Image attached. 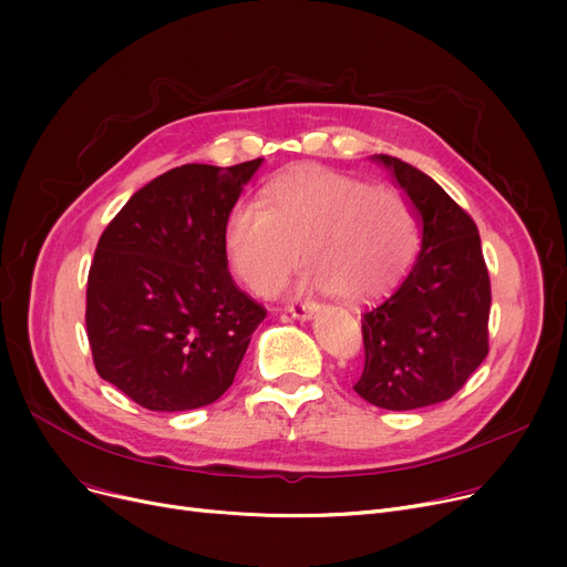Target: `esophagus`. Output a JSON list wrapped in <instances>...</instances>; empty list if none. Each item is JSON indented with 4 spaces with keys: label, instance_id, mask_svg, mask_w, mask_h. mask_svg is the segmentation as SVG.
<instances>
[{
    "label": "esophagus",
    "instance_id": "esophagus-1",
    "mask_svg": "<svg viewBox=\"0 0 567 567\" xmlns=\"http://www.w3.org/2000/svg\"><path fill=\"white\" fill-rule=\"evenodd\" d=\"M317 310V303L315 301H291L287 306V312L296 319H310L312 312Z\"/></svg>",
    "mask_w": 567,
    "mask_h": 567
}]
</instances>
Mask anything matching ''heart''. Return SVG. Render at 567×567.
I'll list each match as a JSON object with an SVG mask.
<instances>
[{
  "mask_svg": "<svg viewBox=\"0 0 567 567\" xmlns=\"http://www.w3.org/2000/svg\"><path fill=\"white\" fill-rule=\"evenodd\" d=\"M415 241L413 208L398 188L323 167L276 176L261 204L236 202L223 236L229 268L255 293L278 291L306 252L308 280L351 301L389 289Z\"/></svg>",
  "mask_w": 567,
  "mask_h": 567,
  "instance_id": "1",
  "label": "heart"
}]
</instances>
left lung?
I'll use <instances>...</instances> for the list:
<instances>
[{
	"instance_id": "obj_1",
	"label": "left lung",
	"mask_w": 567,
	"mask_h": 567,
	"mask_svg": "<svg viewBox=\"0 0 567 567\" xmlns=\"http://www.w3.org/2000/svg\"><path fill=\"white\" fill-rule=\"evenodd\" d=\"M389 167L423 220V248L404 282L363 312L365 365L353 391L409 411L451 400L489 351L492 287L478 227L421 169Z\"/></svg>"
}]
</instances>
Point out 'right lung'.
Wrapping results in <instances>:
<instances>
[{
    "instance_id": "right-lung-1",
    "label": "right lung",
    "mask_w": 567,
    "mask_h": 567,
    "mask_svg": "<svg viewBox=\"0 0 567 567\" xmlns=\"http://www.w3.org/2000/svg\"><path fill=\"white\" fill-rule=\"evenodd\" d=\"M259 165L174 167L140 188L99 238L84 312L92 359L148 411L216 402L266 317L231 280L223 244Z\"/></svg>"
}]
</instances>
